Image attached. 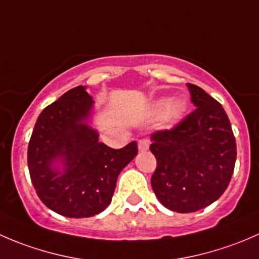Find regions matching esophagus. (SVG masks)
Returning <instances> with one entry per match:
<instances>
[{"mask_svg": "<svg viewBox=\"0 0 259 259\" xmlns=\"http://www.w3.org/2000/svg\"><path fill=\"white\" fill-rule=\"evenodd\" d=\"M149 145H150V142L148 139H140L138 142V148H139L140 151H146L149 149Z\"/></svg>", "mask_w": 259, "mask_h": 259, "instance_id": "esophagus-1", "label": "esophagus"}]
</instances>
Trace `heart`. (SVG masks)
Returning <instances> with one entry per match:
<instances>
[{
    "label": "heart",
    "instance_id": "obj_1",
    "mask_svg": "<svg viewBox=\"0 0 259 259\" xmlns=\"http://www.w3.org/2000/svg\"><path fill=\"white\" fill-rule=\"evenodd\" d=\"M155 108L158 111H164V120L166 122H174L178 120L180 115L185 109V103L183 99H170L163 98L156 101Z\"/></svg>",
    "mask_w": 259,
    "mask_h": 259
}]
</instances>
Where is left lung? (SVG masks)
Masks as SVG:
<instances>
[{"mask_svg":"<svg viewBox=\"0 0 259 259\" xmlns=\"http://www.w3.org/2000/svg\"><path fill=\"white\" fill-rule=\"evenodd\" d=\"M195 110L177 126L151 134L156 158L151 188L159 202L177 213L208 207L231 182L236 138L221 104L202 88L187 83Z\"/></svg>","mask_w":259,"mask_h":259,"instance_id":"obj_1","label":"left lung"}]
</instances>
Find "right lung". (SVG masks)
Returning a JSON list of instances; mask_svg holds the SVG:
<instances>
[{
  "instance_id": "right-lung-1",
  "label": "right lung",
  "mask_w": 259,
  "mask_h": 259,
  "mask_svg": "<svg viewBox=\"0 0 259 259\" xmlns=\"http://www.w3.org/2000/svg\"><path fill=\"white\" fill-rule=\"evenodd\" d=\"M93 106L85 86L71 89L44 109L28 143V170L38 198L69 218L105 209L120 171L138 154L137 142L121 149L99 142L88 124Z\"/></svg>"
}]
</instances>
